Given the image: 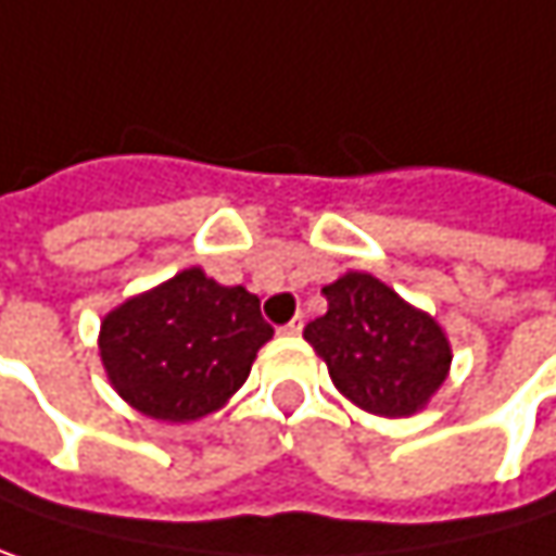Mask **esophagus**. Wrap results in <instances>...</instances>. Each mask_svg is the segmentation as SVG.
Returning <instances> with one entry per match:
<instances>
[{
	"mask_svg": "<svg viewBox=\"0 0 556 556\" xmlns=\"http://www.w3.org/2000/svg\"><path fill=\"white\" fill-rule=\"evenodd\" d=\"M302 325H305V321H302V315H295V318H292V321L282 328V333H289V337H299V333H302Z\"/></svg>",
	"mask_w": 556,
	"mask_h": 556,
	"instance_id": "obj_1",
	"label": "esophagus"
}]
</instances>
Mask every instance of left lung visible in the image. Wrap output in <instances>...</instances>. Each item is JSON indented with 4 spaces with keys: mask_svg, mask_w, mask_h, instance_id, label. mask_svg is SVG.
<instances>
[{
    "mask_svg": "<svg viewBox=\"0 0 556 556\" xmlns=\"http://www.w3.org/2000/svg\"><path fill=\"white\" fill-rule=\"evenodd\" d=\"M321 292L328 312L305 328V340L333 388L376 417L420 414L452 369L445 328L366 270H346Z\"/></svg>",
    "mask_w": 556,
    "mask_h": 556,
    "instance_id": "obj_1",
    "label": "left lung"
}]
</instances>
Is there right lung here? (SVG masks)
I'll list each match as a JSON object with an SVG mask.
<instances>
[{"label": "right lung", "instance_id": "1", "mask_svg": "<svg viewBox=\"0 0 556 556\" xmlns=\"http://www.w3.org/2000/svg\"><path fill=\"white\" fill-rule=\"evenodd\" d=\"M270 337L257 295L187 267L111 308L98 353L111 388L132 410L193 424L226 407Z\"/></svg>", "mask_w": 556, "mask_h": 556}]
</instances>
